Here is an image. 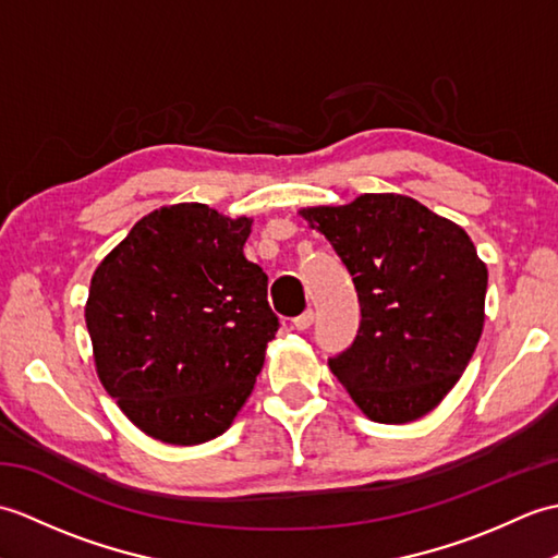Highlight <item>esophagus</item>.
<instances>
[{
    "instance_id": "obj_1",
    "label": "esophagus",
    "mask_w": 558,
    "mask_h": 558,
    "mask_svg": "<svg viewBox=\"0 0 558 558\" xmlns=\"http://www.w3.org/2000/svg\"><path fill=\"white\" fill-rule=\"evenodd\" d=\"M312 324H314V312L312 310H306L304 314L292 318V328H298V330H306Z\"/></svg>"
}]
</instances>
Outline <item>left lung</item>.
Listing matches in <instances>:
<instances>
[{
  "label": "left lung",
  "mask_w": 558,
  "mask_h": 558,
  "mask_svg": "<svg viewBox=\"0 0 558 558\" xmlns=\"http://www.w3.org/2000/svg\"><path fill=\"white\" fill-rule=\"evenodd\" d=\"M333 244L357 290L352 345L328 360L366 417H424L465 372L484 328L487 266L468 232L400 194L302 208Z\"/></svg>",
  "instance_id": "1"
}]
</instances>
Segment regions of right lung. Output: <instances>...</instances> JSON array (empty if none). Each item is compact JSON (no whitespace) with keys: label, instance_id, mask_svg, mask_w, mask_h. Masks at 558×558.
Instances as JSON below:
<instances>
[{"label":"right lung","instance_id":"right-lung-1","mask_svg":"<svg viewBox=\"0 0 558 558\" xmlns=\"http://www.w3.org/2000/svg\"><path fill=\"white\" fill-rule=\"evenodd\" d=\"M248 232L252 218L206 204L162 206L93 272L86 326L100 384L162 444L228 429L278 333L268 276L244 256Z\"/></svg>","mask_w":558,"mask_h":558}]
</instances>
